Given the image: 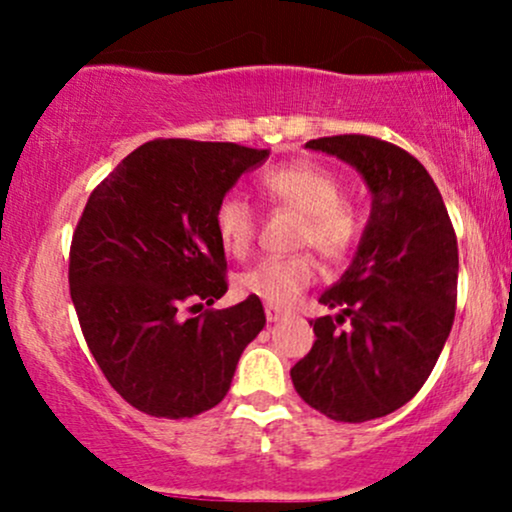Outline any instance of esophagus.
<instances>
[{"instance_id": "esophagus-1", "label": "esophagus", "mask_w": 512, "mask_h": 512, "mask_svg": "<svg viewBox=\"0 0 512 512\" xmlns=\"http://www.w3.org/2000/svg\"><path fill=\"white\" fill-rule=\"evenodd\" d=\"M264 315H267L269 322H279L281 317H286L289 313H286V310H281V308H276V305H272V303H267V305H264Z\"/></svg>"}]
</instances>
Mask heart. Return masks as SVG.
<instances>
[{"label": "heart", "instance_id": "obj_1", "mask_svg": "<svg viewBox=\"0 0 512 512\" xmlns=\"http://www.w3.org/2000/svg\"><path fill=\"white\" fill-rule=\"evenodd\" d=\"M262 195L274 207L301 214L296 248H313L330 264H342L354 255L363 236L361 209L344 197V185L332 170L313 161H293L272 168L260 182ZM214 228L223 250L245 257L257 233V211L245 197L226 195L214 209ZM317 276V264L308 252L289 257H264L238 276L243 296H257L272 305L291 303Z\"/></svg>", "mask_w": 512, "mask_h": 512}]
</instances>
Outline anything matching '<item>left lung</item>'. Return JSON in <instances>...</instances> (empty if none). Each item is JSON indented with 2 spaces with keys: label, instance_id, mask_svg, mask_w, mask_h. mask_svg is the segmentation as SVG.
I'll use <instances>...</instances> for the list:
<instances>
[{
  "label": "left lung",
  "instance_id": "obj_1",
  "mask_svg": "<svg viewBox=\"0 0 512 512\" xmlns=\"http://www.w3.org/2000/svg\"><path fill=\"white\" fill-rule=\"evenodd\" d=\"M351 163L373 192L354 262L320 296L337 317L310 320L313 349L291 368L305 404L361 424L407 404L436 366L457 303V236L428 170L368 134L305 144Z\"/></svg>",
  "mask_w": 512,
  "mask_h": 512
}]
</instances>
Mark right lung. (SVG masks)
Returning a JSON list of instances; mask_svg holds the SVG:
<instances>
[{"label": "right lung", "instance_id": "1", "mask_svg": "<svg viewBox=\"0 0 512 512\" xmlns=\"http://www.w3.org/2000/svg\"><path fill=\"white\" fill-rule=\"evenodd\" d=\"M267 156L233 142L154 139L93 187L69 248V293L88 351L134 409L192 419L231 390L264 310L257 296L207 308L228 291L214 209Z\"/></svg>", "mask_w": 512, "mask_h": 512}]
</instances>
